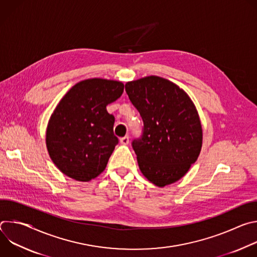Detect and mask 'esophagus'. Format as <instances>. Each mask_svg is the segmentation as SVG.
Segmentation results:
<instances>
[{
  "instance_id": "esophagus-1",
  "label": "esophagus",
  "mask_w": 257,
  "mask_h": 257,
  "mask_svg": "<svg viewBox=\"0 0 257 257\" xmlns=\"http://www.w3.org/2000/svg\"><path fill=\"white\" fill-rule=\"evenodd\" d=\"M120 143L123 145H126L129 143V136H124L122 138H120Z\"/></svg>"
}]
</instances>
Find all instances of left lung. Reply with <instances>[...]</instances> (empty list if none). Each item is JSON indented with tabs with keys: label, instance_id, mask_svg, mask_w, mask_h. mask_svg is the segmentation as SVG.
<instances>
[{
	"label": "left lung",
	"instance_id": "1",
	"mask_svg": "<svg viewBox=\"0 0 257 257\" xmlns=\"http://www.w3.org/2000/svg\"><path fill=\"white\" fill-rule=\"evenodd\" d=\"M144 128L132 142L143 176L159 187L177 182L194 164L202 146V126L189 95L172 81L146 76L125 84Z\"/></svg>",
	"mask_w": 257,
	"mask_h": 257
}]
</instances>
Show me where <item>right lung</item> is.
Returning a JSON list of instances; mask_svg holds the SVG:
<instances>
[{"label": "right lung", "instance_id": "1", "mask_svg": "<svg viewBox=\"0 0 257 257\" xmlns=\"http://www.w3.org/2000/svg\"><path fill=\"white\" fill-rule=\"evenodd\" d=\"M123 91L121 81L91 78L72 86L59 101L47 126L46 144L63 174L87 182L104 171L119 141L106 105Z\"/></svg>", "mask_w": 257, "mask_h": 257}]
</instances>
